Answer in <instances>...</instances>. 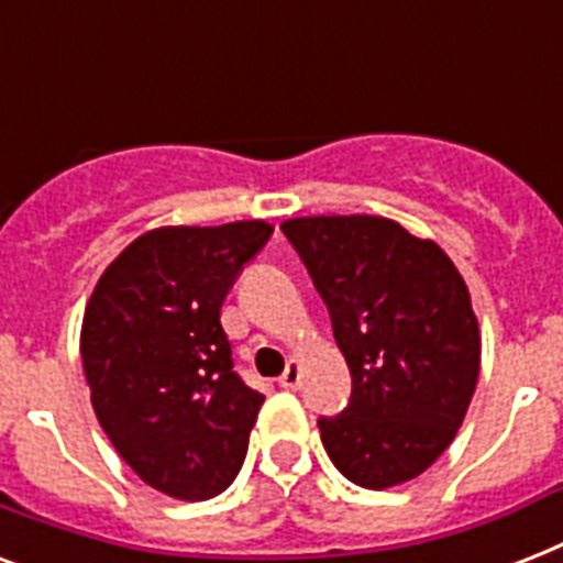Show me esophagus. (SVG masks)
I'll use <instances>...</instances> for the list:
<instances>
[{
	"mask_svg": "<svg viewBox=\"0 0 563 563\" xmlns=\"http://www.w3.org/2000/svg\"><path fill=\"white\" fill-rule=\"evenodd\" d=\"M300 379H303V374H300V362L291 360L289 365H286V371L280 374V385L295 391V388H300Z\"/></svg>",
	"mask_w": 563,
	"mask_h": 563,
	"instance_id": "1",
	"label": "esophagus"
}]
</instances>
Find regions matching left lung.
<instances>
[{"label": "left lung", "instance_id": "8db88e82", "mask_svg": "<svg viewBox=\"0 0 563 563\" xmlns=\"http://www.w3.org/2000/svg\"><path fill=\"white\" fill-rule=\"evenodd\" d=\"M324 298L351 368L342 415L321 441L342 476L383 490L415 479L453 444L479 379V321L453 260L383 216L283 221Z\"/></svg>", "mask_w": 563, "mask_h": 563}]
</instances>
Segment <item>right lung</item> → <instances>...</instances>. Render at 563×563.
Masks as SVG:
<instances>
[{
	"label": "right lung",
	"instance_id": "1",
	"mask_svg": "<svg viewBox=\"0 0 563 563\" xmlns=\"http://www.w3.org/2000/svg\"><path fill=\"white\" fill-rule=\"evenodd\" d=\"M272 230L260 219L148 230L87 300L81 362L96 418L166 497H216L245 462L265 397L233 371L221 303Z\"/></svg>",
	"mask_w": 563,
	"mask_h": 563
}]
</instances>
